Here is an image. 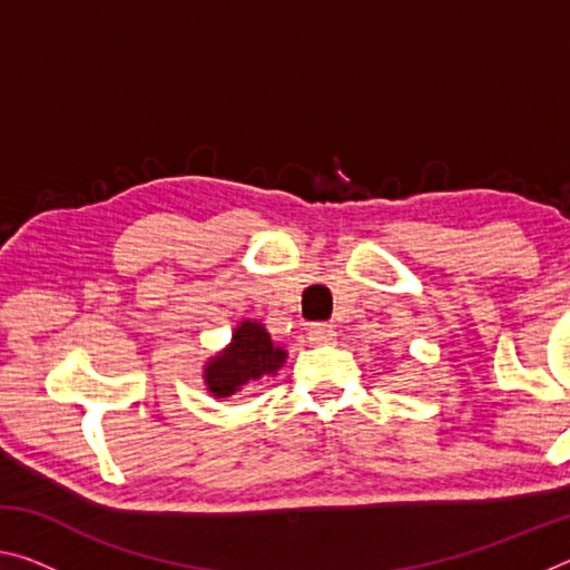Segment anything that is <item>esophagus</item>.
Instances as JSON below:
<instances>
[{
	"label": "esophagus",
	"mask_w": 570,
	"mask_h": 570,
	"mask_svg": "<svg viewBox=\"0 0 570 570\" xmlns=\"http://www.w3.org/2000/svg\"><path fill=\"white\" fill-rule=\"evenodd\" d=\"M332 336H334V332H332L330 324L308 326V342H312V344H330Z\"/></svg>",
	"instance_id": "34e87169"
}]
</instances>
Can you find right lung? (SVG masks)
<instances>
[{
    "instance_id": "right-lung-1",
    "label": "right lung",
    "mask_w": 570,
    "mask_h": 570,
    "mask_svg": "<svg viewBox=\"0 0 570 570\" xmlns=\"http://www.w3.org/2000/svg\"><path fill=\"white\" fill-rule=\"evenodd\" d=\"M284 346L274 344L272 334L258 320L236 324L230 342L224 350L208 356L204 364V384L214 400L234 397L248 384H258L264 377H276L286 362Z\"/></svg>"
}]
</instances>
